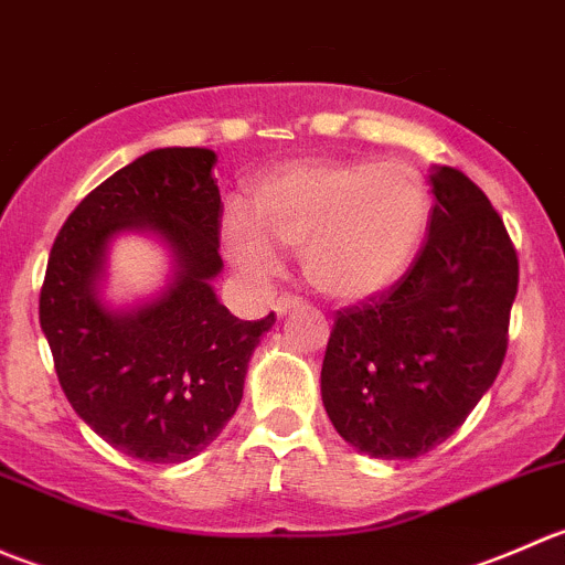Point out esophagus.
<instances>
[{"instance_id": "34e87169", "label": "esophagus", "mask_w": 565, "mask_h": 565, "mask_svg": "<svg viewBox=\"0 0 565 565\" xmlns=\"http://www.w3.org/2000/svg\"><path fill=\"white\" fill-rule=\"evenodd\" d=\"M298 306H303V298H298V295H281V298H278L276 303H273V311H276L278 317H284V315H287V311L298 309Z\"/></svg>"}]
</instances>
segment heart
I'll return each mask as SVG.
<instances>
[{
  "instance_id": "heart-1",
  "label": "heart",
  "mask_w": 565,
  "mask_h": 565,
  "mask_svg": "<svg viewBox=\"0 0 565 565\" xmlns=\"http://www.w3.org/2000/svg\"><path fill=\"white\" fill-rule=\"evenodd\" d=\"M426 177L407 161L289 163L254 188L248 210L232 207L221 243L232 265L254 281L276 276L278 248L300 250L319 292L363 300L409 267L429 226Z\"/></svg>"
}]
</instances>
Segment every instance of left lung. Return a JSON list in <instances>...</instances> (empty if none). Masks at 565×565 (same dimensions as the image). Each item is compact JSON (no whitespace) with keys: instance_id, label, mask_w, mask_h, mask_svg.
<instances>
[{"instance_id":"1","label":"left lung","mask_w":565,"mask_h":565,"mask_svg":"<svg viewBox=\"0 0 565 565\" xmlns=\"http://www.w3.org/2000/svg\"><path fill=\"white\" fill-rule=\"evenodd\" d=\"M429 235L385 292L335 311L322 404L374 459H415L454 435L492 388L520 284L503 218L467 174L435 167Z\"/></svg>"}]
</instances>
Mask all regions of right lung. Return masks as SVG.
I'll return each instance as SVG.
<instances>
[{"instance_id":"obj_1","label":"right lung","mask_w":565,"mask_h":565,"mask_svg":"<svg viewBox=\"0 0 565 565\" xmlns=\"http://www.w3.org/2000/svg\"><path fill=\"white\" fill-rule=\"evenodd\" d=\"M213 167V150L163 147L114 172L67 215L40 289V328L67 402L108 446L156 465L196 457L221 435L276 322L237 319L215 298L224 207ZM119 231H147L173 256L168 287L134 310L99 295Z\"/></svg>"}]
</instances>
